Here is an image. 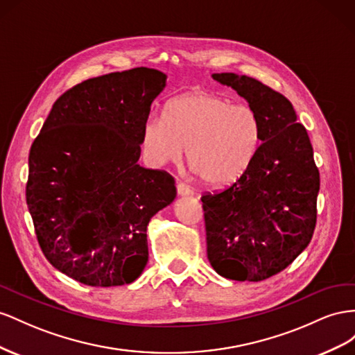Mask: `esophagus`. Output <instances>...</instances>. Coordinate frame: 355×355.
I'll return each mask as SVG.
<instances>
[{
    "mask_svg": "<svg viewBox=\"0 0 355 355\" xmlns=\"http://www.w3.org/2000/svg\"><path fill=\"white\" fill-rule=\"evenodd\" d=\"M177 193L181 195V196L193 195V190H191L186 183H181V181H178V183H177Z\"/></svg>",
    "mask_w": 355,
    "mask_h": 355,
    "instance_id": "1",
    "label": "esophagus"
}]
</instances>
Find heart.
<instances>
[{
	"mask_svg": "<svg viewBox=\"0 0 355 355\" xmlns=\"http://www.w3.org/2000/svg\"><path fill=\"white\" fill-rule=\"evenodd\" d=\"M261 146V123L248 104L193 92L168 104L164 117L150 116L141 132L144 156L155 166L187 162L209 186L234 183L247 172Z\"/></svg>",
	"mask_w": 355,
	"mask_h": 355,
	"instance_id": "1",
	"label": "heart"
}]
</instances>
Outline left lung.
<instances>
[{"mask_svg":"<svg viewBox=\"0 0 355 355\" xmlns=\"http://www.w3.org/2000/svg\"><path fill=\"white\" fill-rule=\"evenodd\" d=\"M212 78L256 110L261 146L244 175L202 195L207 254L221 277L259 282L284 270L311 242L320 172L306 129L284 95L247 76Z\"/></svg>","mask_w":355,"mask_h":355,"instance_id":"left-lung-1","label":"left lung"}]
</instances>
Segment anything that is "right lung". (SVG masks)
I'll list each match as a JSON object with an SVG mask.
<instances>
[{"instance_id": "right-lung-1", "label": "right lung", "mask_w": 355, "mask_h": 355, "mask_svg": "<svg viewBox=\"0 0 355 355\" xmlns=\"http://www.w3.org/2000/svg\"><path fill=\"white\" fill-rule=\"evenodd\" d=\"M166 76L132 68L60 95L29 150L26 205L58 270L90 287L125 286L148 261L147 225L174 200V177L137 162Z\"/></svg>"}]
</instances>
